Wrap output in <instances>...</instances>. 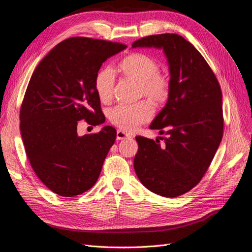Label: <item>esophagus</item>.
I'll use <instances>...</instances> for the list:
<instances>
[{
	"instance_id": "esophagus-1",
	"label": "esophagus",
	"mask_w": 252,
	"mask_h": 252,
	"mask_svg": "<svg viewBox=\"0 0 252 252\" xmlns=\"http://www.w3.org/2000/svg\"><path fill=\"white\" fill-rule=\"evenodd\" d=\"M127 138H129V135L125 131H122V130L117 131V140H125Z\"/></svg>"
}]
</instances>
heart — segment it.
I'll list each match as a JSON object with an SVG mask.
<instances>
[{"label":"heart","instance_id":"heart-1","mask_svg":"<svg viewBox=\"0 0 252 252\" xmlns=\"http://www.w3.org/2000/svg\"><path fill=\"white\" fill-rule=\"evenodd\" d=\"M159 70L158 61L146 53L132 52L119 63V71L125 78L139 83V96H145L155 105L164 104L170 95L171 84L167 75ZM116 74L109 67L95 75L94 88L102 102H109L113 95ZM154 114L147 101L136 104H120L109 111V121L124 131H133Z\"/></svg>","mask_w":252,"mask_h":252}]
</instances>
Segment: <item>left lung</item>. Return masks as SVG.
<instances>
[{
	"instance_id": "1",
	"label": "left lung",
	"mask_w": 252,
	"mask_h": 252,
	"mask_svg": "<svg viewBox=\"0 0 252 252\" xmlns=\"http://www.w3.org/2000/svg\"><path fill=\"white\" fill-rule=\"evenodd\" d=\"M132 47L162 48L168 60L170 95L150 128L164 143L135 136L134 170L150 191L167 197L199 184L223 138L222 90L212 69L191 43L175 33L144 36Z\"/></svg>"
}]
</instances>
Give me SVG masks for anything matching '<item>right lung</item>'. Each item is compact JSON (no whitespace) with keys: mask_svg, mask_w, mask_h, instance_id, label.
<instances>
[{"mask_svg":"<svg viewBox=\"0 0 252 252\" xmlns=\"http://www.w3.org/2000/svg\"><path fill=\"white\" fill-rule=\"evenodd\" d=\"M126 45L73 36L59 43L36 66L23 100L20 129L28 161L43 184L62 196L93 187L117 130L78 135V123L105 122L94 88L102 64Z\"/></svg>","mask_w":252,"mask_h":252,"instance_id":"add662e5","label":"right lung"}]
</instances>
